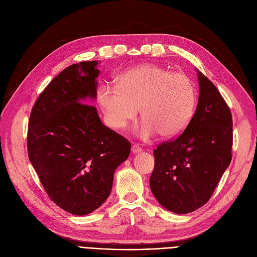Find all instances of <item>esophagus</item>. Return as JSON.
<instances>
[{"instance_id":"esophagus-1","label":"esophagus","mask_w":257,"mask_h":257,"mask_svg":"<svg viewBox=\"0 0 257 257\" xmlns=\"http://www.w3.org/2000/svg\"><path fill=\"white\" fill-rule=\"evenodd\" d=\"M131 151H132V153H139V152L142 151V148L139 146V145L135 144V145H133V146L131 147Z\"/></svg>"}]
</instances>
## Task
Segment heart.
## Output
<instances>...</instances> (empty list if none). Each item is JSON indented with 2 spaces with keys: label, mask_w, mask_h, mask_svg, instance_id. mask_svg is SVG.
<instances>
[{
  "label": "heart",
  "mask_w": 257,
  "mask_h": 257,
  "mask_svg": "<svg viewBox=\"0 0 257 257\" xmlns=\"http://www.w3.org/2000/svg\"><path fill=\"white\" fill-rule=\"evenodd\" d=\"M117 86L103 83L96 91L106 124L121 130L140 114L139 136L160 133L166 139L180 136L190 122L196 105L193 81L183 72L159 65H142L117 76Z\"/></svg>",
  "instance_id": "obj_1"
}]
</instances>
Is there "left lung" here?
<instances>
[{"mask_svg": "<svg viewBox=\"0 0 257 257\" xmlns=\"http://www.w3.org/2000/svg\"><path fill=\"white\" fill-rule=\"evenodd\" d=\"M197 107L181 136L153 150L150 188L167 210L186 214L204 206L232 159V115L215 85L197 70Z\"/></svg>", "mask_w": 257, "mask_h": 257, "instance_id": "8db88e82", "label": "left lung"}]
</instances>
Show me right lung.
<instances>
[{"mask_svg":"<svg viewBox=\"0 0 257 257\" xmlns=\"http://www.w3.org/2000/svg\"><path fill=\"white\" fill-rule=\"evenodd\" d=\"M97 61L67 67L47 85L31 110L29 161L52 202L74 215H86L108 198L115 169L131 144L106 127L96 108ZM83 103H82L81 102Z\"/></svg>","mask_w":257,"mask_h":257,"instance_id":"1","label":"right lung"}]
</instances>
